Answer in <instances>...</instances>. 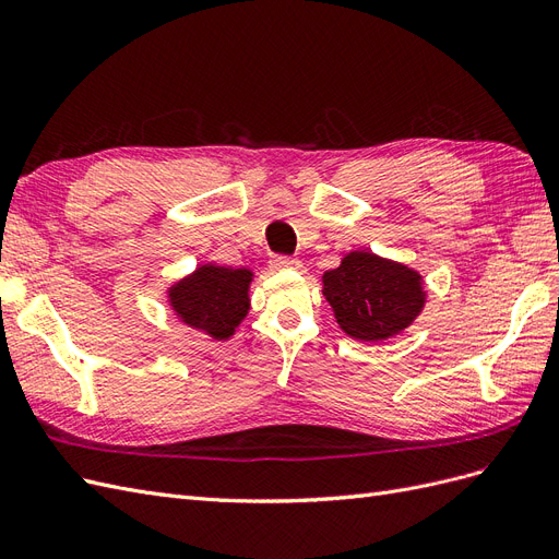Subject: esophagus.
<instances>
[{
	"label": "esophagus",
	"mask_w": 559,
	"mask_h": 559,
	"mask_svg": "<svg viewBox=\"0 0 559 559\" xmlns=\"http://www.w3.org/2000/svg\"><path fill=\"white\" fill-rule=\"evenodd\" d=\"M270 265H273L275 270H296V267H300V261L298 259H294V257H273L270 259Z\"/></svg>",
	"instance_id": "34e87169"
}]
</instances>
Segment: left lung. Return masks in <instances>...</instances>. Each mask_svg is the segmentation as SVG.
Segmentation results:
<instances>
[{"label":"left lung","instance_id":"1","mask_svg":"<svg viewBox=\"0 0 559 559\" xmlns=\"http://www.w3.org/2000/svg\"><path fill=\"white\" fill-rule=\"evenodd\" d=\"M324 296L341 329L366 343L403 331L425 306L415 270L368 251H352L341 265L329 270Z\"/></svg>","mask_w":559,"mask_h":559}]
</instances>
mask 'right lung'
Returning <instances> with one entry per match:
<instances>
[{
    "label": "right lung",
    "mask_w": 559,
    "mask_h": 559,
    "mask_svg": "<svg viewBox=\"0 0 559 559\" xmlns=\"http://www.w3.org/2000/svg\"><path fill=\"white\" fill-rule=\"evenodd\" d=\"M249 282L251 273L245 267L202 265L191 277L173 286V308L189 326L224 341L249 310Z\"/></svg>",
    "instance_id": "obj_1"
}]
</instances>
